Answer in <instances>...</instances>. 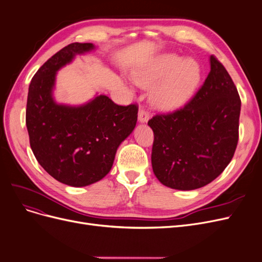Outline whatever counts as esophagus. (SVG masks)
I'll return each mask as SVG.
<instances>
[{
	"label": "esophagus",
	"instance_id": "obj_1",
	"mask_svg": "<svg viewBox=\"0 0 262 262\" xmlns=\"http://www.w3.org/2000/svg\"><path fill=\"white\" fill-rule=\"evenodd\" d=\"M149 116L146 112H144L143 109H140L139 110V114H138V121L140 123H146L148 121Z\"/></svg>",
	"mask_w": 262,
	"mask_h": 262
}]
</instances>
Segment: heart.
Listing matches in <instances>:
<instances>
[{
	"label": "heart",
	"instance_id": "obj_1",
	"mask_svg": "<svg viewBox=\"0 0 262 262\" xmlns=\"http://www.w3.org/2000/svg\"><path fill=\"white\" fill-rule=\"evenodd\" d=\"M142 89H149L148 100L161 112L176 110L191 99L201 81V69L192 59L165 53L133 73Z\"/></svg>",
	"mask_w": 262,
	"mask_h": 262
}]
</instances>
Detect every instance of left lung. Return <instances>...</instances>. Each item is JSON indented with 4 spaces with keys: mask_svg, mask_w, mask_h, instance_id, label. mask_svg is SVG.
<instances>
[{
    "mask_svg": "<svg viewBox=\"0 0 262 262\" xmlns=\"http://www.w3.org/2000/svg\"><path fill=\"white\" fill-rule=\"evenodd\" d=\"M210 73L194 98L148 121L154 132L152 167L166 187L194 190L232 161L238 142L241 98L225 68L211 55Z\"/></svg>",
    "mask_w": 262,
    "mask_h": 262,
    "instance_id": "obj_1",
    "label": "left lung"
}]
</instances>
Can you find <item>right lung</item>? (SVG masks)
<instances>
[{
	"label": "right lung",
	"instance_id": "add662e5",
	"mask_svg": "<svg viewBox=\"0 0 262 262\" xmlns=\"http://www.w3.org/2000/svg\"><path fill=\"white\" fill-rule=\"evenodd\" d=\"M93 43H71L37 71L30 82L26 125L30 147L41 167L62 184L85 187L104 178L117 149L136 128L138 107L118 106L106 95L82 105L57 102L58 71L77 54L94 51Z\"/></svg>",
	"mask_w": 262,
	"mask_h": 262
}]
</instances>
